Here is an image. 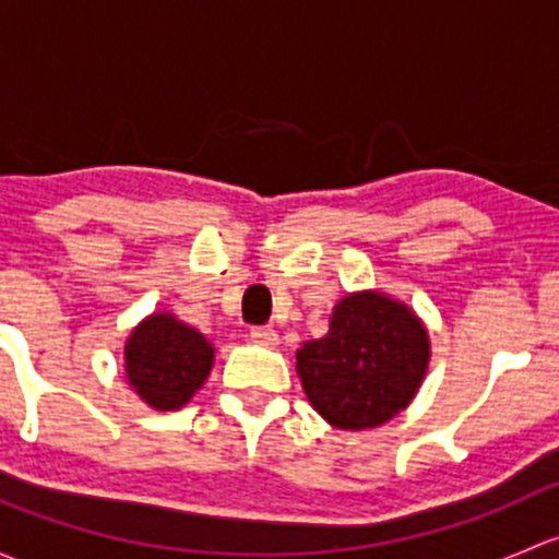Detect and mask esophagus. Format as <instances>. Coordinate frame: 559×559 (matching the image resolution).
I'll return each instance as SVG.
<instances>
[{
	"instance_id": "esophagus-1",
	"label": "esophagus",
	"mask_w": 559,
	"mask_h": 559,
	"mask_svg": "<svg viewBox=\"0 0 559 559\" xmlns=\"http://www.w3.org/2000/svg\"><path fill=\"white\" fill-rule=\"evenodd\" d=\"M251 341L259 343V346H278V332L273 330V326H253L251 330Z\"/></svg>"
}]
</instances>
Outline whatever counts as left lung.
Returning a JSON list of instances; mask_svg holds the SVG:
<instances>
[{"label": "left lung", "instance_id": "left-lung-1", "mask_svg": "<svg viewBox=\"0 0 559 559\" xmlns=\"http://www.w3.org/2000/svg\"><path fill=\"white\" fill-rule=\"evenodd\" d=\"M430 362V337L405 302L381 292L346 295L330 332L302 343L297 376L308 400L337 430H368L408 408Z\"/></svg>", "mask_w": 559, "mask_h": 559}]
</instances>
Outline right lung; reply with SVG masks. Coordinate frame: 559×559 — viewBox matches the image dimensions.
Masks as SVG:
<instances>
[{
  "label": "right lung",
  "mask_w": 559,
  "mask_h": 559,
  "mask_svg": "<svg viewBox=\"0 0 559 559\" xmlns=\"http://www.w3.org/2000/svg\"><path fill=\"white\" fill-rule=\"evenodd\" d=\"M129 386L156 411H178L205 384L213 346L173 313H151L123 346Z\"/></svg>",
  "instance_id": "1"
}]
</instances>
